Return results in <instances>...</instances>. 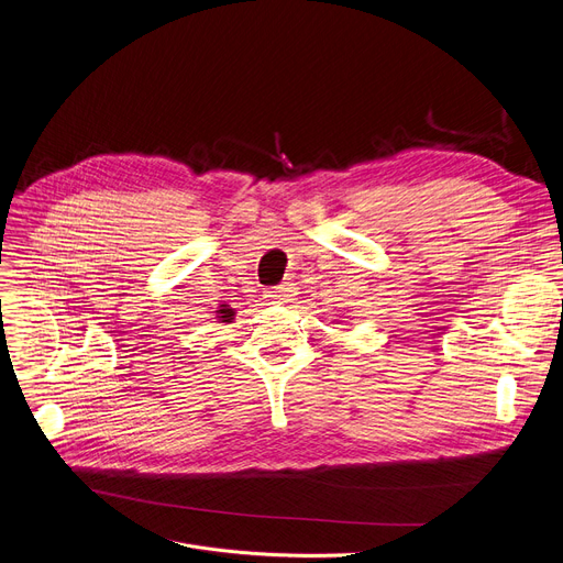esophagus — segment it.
Wrapping results in <instances>:
<instances>
[{
	"label": "esophagus",
	"mask_w": 563,
	"mask_h": 563,
	"mask_svg": "<svg viewBox=\"0 0 563 563\" xmlns=\"http://www.w3.org/2000/svg\"><path fill=\"white\" fill-rule=\"evenodd\" d=\"M291 296H294V287L289 283L278 285V287L267 291V298L272 303H287V301H291Z\"/></svg>",
	"instance_id": "1"
}]
</instances>
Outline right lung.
Segmentation results:
<instances>
[{"label": "right lung", "instance_id": "right-lung-1", "mask_svg": "<svg viewBox=\"0 0 563 563\" xmlns=\"http://www.w3.org/2000/svg\"><path fill=\"white\" fill-rule=\"evenodd\" d=\"M217 314H219V319H221V321H227V323H231V321H233V317H235L233 308H229V306H221V308L217 310Z\"/></svg>", "mask_w": 563, "mask_h": 563}]
</instances>
